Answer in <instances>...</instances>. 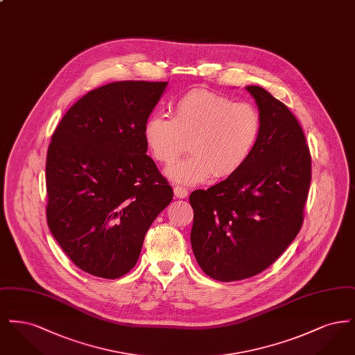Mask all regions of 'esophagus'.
I'll list each match as a JSON object with an SVG mask.
<instances>
[{
	"label": "esophagus",
	"mask_w": 355,
	"mask_h": 355,
	"mask_svg": "<svg viewBox=\"0 0 355 355\" xmlns=\"http://www.w3.org/2000/svg\"><path fill=\"white\" fill-rule=\"evenodd\" d=\"M174 196L178 197V198H185L186 196H187V189L184 187V186H174Z\"/></svg>",
	"instance_id": "esophagus-1"
}]
</instances>
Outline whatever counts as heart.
<instances>
[{
  "instance_id": "1",
  "label": "heart",
  "mask_w": 355,
  "mask_h": 355,
  "mask_svg": "<svg viewBox=\"0 0 355 355\" xmlns=\"http://www.w3.org/2000/svg\"><path fill=\"white\" fill-rule=\"evenodd\" d=\"M263 121L249 102L191 90L171 107V119L152 116L144 125V139L153 158L166 166L187 149L193 154L170 170L184 184H198L211 174L225 178L242 169L253 155L262 135Z\"/></svg>"
}]
</instances>
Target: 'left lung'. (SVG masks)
<instances>
[{
  "mask_svg": "<svg viewBox=\"0 0 355 355\" xmlns=\"http://www.w3.org/2000/svg\"><path fill=\"white\" fill-rule=\"evenodd\" d=\"M263 121L246 165L206 190H194L191 248L201 269L220 282L266 270L302 227L311 182L304 130L284 102L248 86Z\"/></svg>",
  "mask_w": 355,
  "mask_h": 355,
  "instance_id": "1",
  "label": "left lung"
}]
</instances>
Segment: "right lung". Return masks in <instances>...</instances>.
<instances>
[{
	"label": "right lung",
	"mask_w": 355,
	"mask_h": 355,
	"mask_svg": "<svg viewBox=\"0 0 355 355\" xmlns=\"http://www.w3.org/2000/svg\"><path fill=\"white\" fill-rule=\"evenodd\" d=\"M168 83L119 81L85 94L46 155V220L70 261L116 279L132 270L173 189L146 154L144 125Z\"/></svg>",
	"instance_id": "add662e5"
}]
</instances>
